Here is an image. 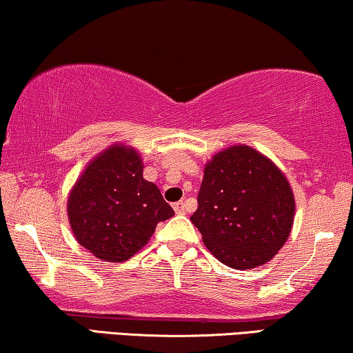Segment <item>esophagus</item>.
<instances>
[{
  "label": "esophagus",
  "mask_w": 353,
  "mask_h": 353,
  "mask_svg": "<svg viewBox=\"0 0 353 353\" xmlns=\"http://www.w3.org/2000/svg\"><path fill=\"white\" fill-rule=\"evenodd\" d=\"M173 210H175V214H178V215H185L186 214L185 202H183V201L175 202V204H173Z\"/></svg>",
  "instance_id": "1"
}]
</instances>
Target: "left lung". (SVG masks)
Wrapping results in <instances>:
<instances>
[{
  "instance_id": "left-lung-1",
  "label": "left lung",
  "mask_w": 353,
  "mask_h": 353,
  "mask_svg": "<svg viewBox=\"0 0 353 353\" xmlns=\"http://www.w3.org/2000/svg\"><path fill=\"white\" fill-rule=\"evenodd\" d=\"M191 221L207 249L236 270L272 260L291 233L296 202L284 173L249 146L223 149L205 163Z\"/></svg>"
}]
</instances>
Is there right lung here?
<instances>
[{
  "label": "right lung",
  "instance_id": "add662e5",
  "mask_svg": "<svg viewBox=\"0 0 353 353\" xmlns=\"http://www.w3.org/2000/svg\"><path fill=\"white\" fill-rule=\"evenodd\" d=\"M138 151L123 144L98 154L72 188L67 215L75 239L94 257L125 262L148 244L159 221L175 215L143 178Z\"/></svg>",
  "mask_w": 353,
  "mask_h": 353
}]
</instances>
